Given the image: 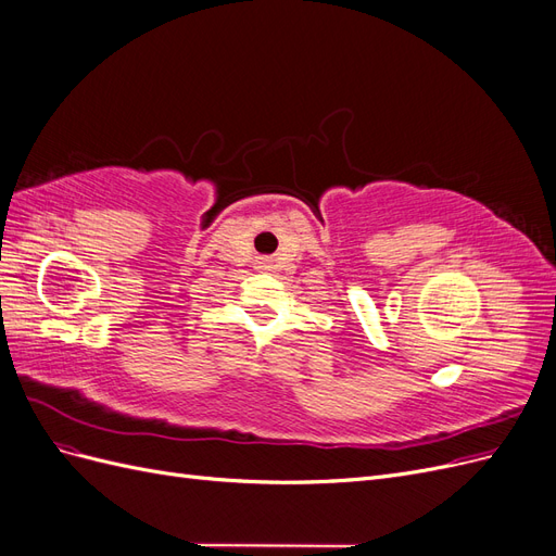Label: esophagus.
Instances as JSON below:
<instances>
[{"instance_id": "1", "label": "esophagus", "mask_w": 556, "mask_h": 556, "mask_svg": "<svg viewBox=\"0 0 556 556\" xmlns=\"http://www.w3.org/2000/svg\"><path fill=\"white\" fill-rule=\"evenodd\" d=\"M266 264H268V260H262V262H260V268H266Z\"/></svg>"}]
</instances>
